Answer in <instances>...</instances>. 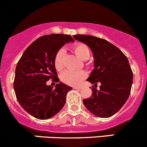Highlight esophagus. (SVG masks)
<instances>
[{
  "label": "esophagus",
  "mask_w": 147,
  "mask_h": 147,
  "mask_svg": "<svg viewBox=\"0 0 147 147\" xmlns=\"http://www.w3.org/2000/svg\"><path fill=\"white\" fill-rule=\"evenodd\" d=\"M74 89H81V86H74L73 87Z\"/></svg>",
  "instance_id": "esophagus-1"
}]
</instances>
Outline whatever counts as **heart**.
I'll list each match as a JSON object with an SVG mask.
<instances>
[{
  "mask_svg": "<svg viewBox=\"0 0 147 147\" xmlns=\"http://www.w3.org/2000/svg\"><path fill=\"white\" fill-rule=\"evenodd\" d=\"M73 49L75 54L83 61H86L90 57V51L88 47L83 43H77L73 47ZM65 49L61 48L57 52L54 57V66L57 71L62 70L64 66ZM87 74L83 70L73 71L67 70L64 71L61 75V81L64 84L76 86L79 84L86 77Z\"/></svg>",
  "mask_w": 147,
  "mask_h": 147,
  "instance_id": "b5f03b06",
  "label": "heart"
}]
</instances>
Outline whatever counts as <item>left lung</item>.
I'll return each mask as SVG.
<instances>
[{"label": "left lung", "instance_id": "obj_1", "mask_svg": "<svg viewBox=\"0 0 147 147\" xmlns=\"http://www.w3.org/2000/svg\"><path fill=\"white\" fill-rule=\"evenodd\" d=\"M76 40L86 44L91 49L94 69L87 81L100 84L99 90L93 88L92 96L83 100L85 107L98 117L114 115L129 98L133 73L126 56L107 40L91 35L76 34Z\"/></svg>", "mask_w": 147, "mask_h": 147}]
</instances>
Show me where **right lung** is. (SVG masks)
Masks as SVG:
<instances>
[{
  "instance_id": "obj_1",
  "label": "right lung",
  "mask_w": 147,
  "mask_h": 147,
  "mask_svg": "<svg viewBox=\"0 0 147 147\" xmlns=\"http://www.w3.org/2000/svg\"><path fill=\"white\" fill-rule=\"evenodd\" d=\"M74 40L68 34H51L37 39L25 49L17 63L13 88L22 108L39 119H47L57 115L66 103L72 88L59 82L54 66L57 52ZM52 78L55 87L47 86Z\"/></svg>"
}]
</instances>
